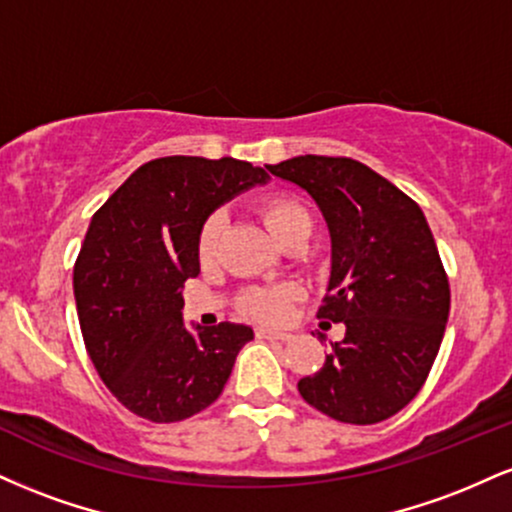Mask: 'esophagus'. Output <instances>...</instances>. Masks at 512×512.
Returning a JSON list of instances; mask_svg holds the SVG:
<instances>
[{
  "instance_id": "1",
  "label": "esophagus",
  "mask_w": 512,
  "mask_h": 512,
  "mask_svg": "<svg viewBox=\"0 0 512 512\" xmlns=\"http://www.w3.org/2000/svg\"><path fill=\"white\" fill-rule=\"evenodd\" d=\"M257 337H260V339H274V342H289L291 334L289 332L267 330V327H260V330H257Z\"/></svg>"
}]
</instances>
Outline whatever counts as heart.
Segmentation results:
<instances>
[{
    "label": "heart",
    "instance_id": "obj_1",
    "mask_svg": "<svg viewBox=\"0 0 512 512\" xmlns=\"http://www.w3.org/2000/svg\"><path fill=\"white\" fill-rule=\"evenodd\" d=\"M260 219L264 228L269 231L276 243H281L286 236L298 231H310V216L303 209L298 199L289 195H269L260 199L257 204ZM219 233H221V219L219 216H209L204 221L202 231L197 238V255L204 264H209L216 257V248H219ZM291 301V289L286 286H274V289H250L243 293L240 305L248 315L262 322H279L286 315Z\"/></svg>",
    "mask_w": 512,
    "mask_h": 512
}]
</instances>
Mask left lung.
<instances>
[{
	"label": "left lung",
	"instance_id": "8db88e82",
	"mask_svg": "<svg viewBox=\"0 0 512 512\" xmlns=\"http://www.w3.org/2000/svg\"><path fill=\"white\" fill-rule=\"evenodd\" d=\"M267 170L320 209L332 267L317 317L346 327L325 366L298 380V392L344 424L390 419L426 383L450 313L448 276L424 211L354 158L308 154Z\"/></svg>",
	"mask_w": 512,
	"mask_h": 512
}]
</instances>
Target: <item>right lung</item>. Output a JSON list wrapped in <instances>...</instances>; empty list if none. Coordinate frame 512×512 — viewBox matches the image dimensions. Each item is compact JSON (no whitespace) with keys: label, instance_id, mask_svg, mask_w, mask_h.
<instances>
[{"label":"right lung","instance_id":"add662e5","mask_svg":"<svg viewBox=\"0 0 512 512\" xmlns=\"http://www.w3.org/2000/svg\"><path fill=\"white\" fill-rule=\"evenodd\" d=\"M264 168L226 156H166L144 163L93 214L74 298L86 351L108 390L154 424L190 419L216 402L252 327L187 330L182 289L199 274L204 221Z\"/></svg>","mask_w":512,"mask_h":512}]
</instances>
